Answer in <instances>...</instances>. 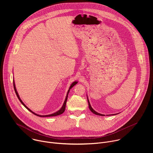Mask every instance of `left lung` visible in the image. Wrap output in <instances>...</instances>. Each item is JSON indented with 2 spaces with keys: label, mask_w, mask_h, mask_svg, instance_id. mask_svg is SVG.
Returning a JSON list of instances; mask_svg holds the SVG:
<instances>
[{
  "label": "left lung",
  "mask_w": 153,
  "mask_h": 153,
  "mask_svg": "<svg viewBox=\"0 0 153 153\" xmlns=\"http://www.w3.org/2000/svg\"><path fill=\"white\" fill-rule=\"evenodd\" d=\"M87 99H88V105H89V108H90V111H91L93 113H94V114H96V115H98V116H105L104 114H100V113H99L96 112V111H94V110H93V108L91 107V105H90V102H89V100H88V97H87ZM116 114H115V115H116ZM111 115H114V114H111Z\"/></svg>",
  "instance_id": "1"
}]
</instances>
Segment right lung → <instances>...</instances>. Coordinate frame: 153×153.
Masks as SVG:
<instances>
[{"instance_id":"add662e5","label":"right lung","mask_w":153,"mask_h":153,"mask_svg":"<svg viewBox=\"0 0 153 153\" xmlns=\"http://www.w3.org/2000/svg\"><path fill=\"white\" fill-rule=\"evenodd\" d=\"M77 82H77V81H75V82H74L73 83H72V84L71 85V86H70V88H69V90H68V92H67V96H66V98H65V101H64V103H63V105H62V108L60 109V110H59V111H56V113H53V114H49V115H44V116H42V115H39V114H36V113H34L33 111H32L30 109H29L25 104H24V103L22 102V100L21 99H20V97H19V94H18V93H17V90H16V86H15V83H14V80H13V86H14V91H15V93H16V95H17V97H18V99H19V100H20V102L22 103V104L27 109V110H28V111H30V112H31L32 113H33L34 114H35V115H36V116H39V117H52V116H58V115H60V114H62L64 111H65V107H66V103H67V99H68V93H69V92H70V89L71 88H72L73 87L76 85V84H77Z\"/></svg>"}]
</instances>
